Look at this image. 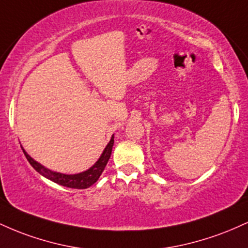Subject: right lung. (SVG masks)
I'll return each instance as SVG.
<instances>
[{
    "instance_id": "add662e5",
    "label": "right lung",
    "mask_w": 248,
    "mask_h": 248,
    "mask_svg": "<svg viewBox=\"0 0 248 248\" xmlns=\"http://www.w3.org/2000/svg\"><path fill=\"white\" fill-rule=\"evenodd\" d=\"M113 144H114V138L112 136L109 143L107 144L106 148H105L104 153L101 154L100 158L96 161L94 166L90 168V169L86 170V171L76 173V175H65V173L51 171V170L43 167L42 164H39L38 162H36L33 158H31L30 156L25 153L24 149H23V153L25 157H27V160L29 161V163L32 166L33 169L41 173L42 176H44V177L49 178L50 181L61 184V186L72 187V189H86V187L91 186L92 184H94L99 179V177H100V175L102 173V171H104L105 167H106L107 162L110 157Z\"/></svg>"
}]
</instances>
